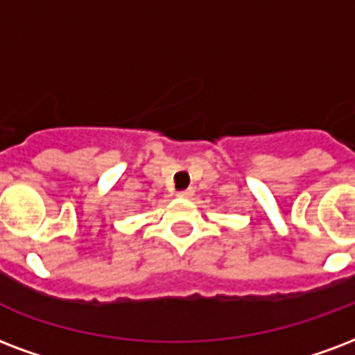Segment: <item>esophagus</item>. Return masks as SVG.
<instances>
[{
    "instance_id": "1",
    "label": "esophagus",
    "mask_w": 355,
    "mask_h": 355,
    "mask_svg": "<svg viewBox=\"0 0 355 355\" xmlns=\"http://www.w3.org/2000/svg\"><path fill=\"white\" fill-rule=\"evenodd\" d=\"M177 196H178V197H182V199H189V197H193V189H191V188L182 189V191H178Z\"/></svg>"
}]
</instances>
